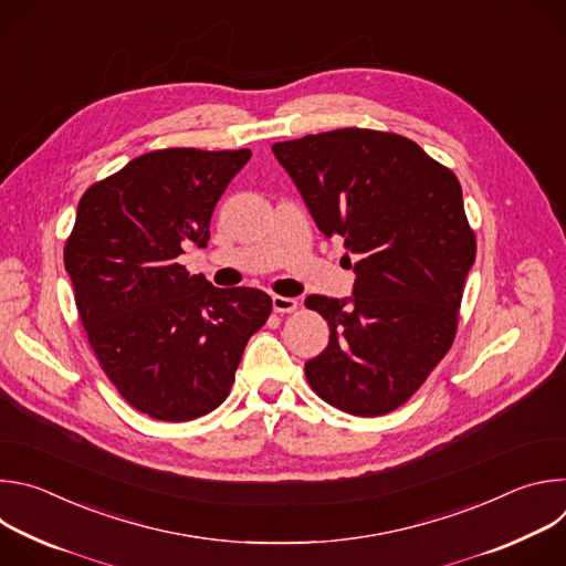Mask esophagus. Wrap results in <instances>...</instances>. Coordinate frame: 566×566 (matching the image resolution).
<instances>
[{"mask_svg":"<svg viewBox=\"0 0 566 566\" xmlns=\"http://www.w3.org/2000/svg\"><path fill=\"white\" fill-rule=\"evenodd\" d=\"M297 308L295 297H284V295H273V311L275 313H293Z\"/></svg>","mask_w":566,"mask_h":566,"instance_id":"34e87169","label":"esophagus"}]
</instances>
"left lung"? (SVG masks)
<instances>
[{"label": "left lung", "instance_id": "1", "mask_svg": "<svg viewBox=\"0 0 566 566\" xmlns=\"http://www.w3.org/2000/svg\"><path fill=\"white\" fill-rule=\"evenodd\" d=\"M315 226L343 237L352 297L308 295L329 345L304 363L329 406L380 417L402 406L448 354L476 241L457 177L415 140L345 127L275 143Z\"/></svg>", "mask_w": 566, "mask_h": 566}]
</instances>
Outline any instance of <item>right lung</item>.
Wrapping results in <instances>:
<instances>
[{
  "mask_svg": "<svg viewBox=\"0 0 566 566\" xmlns=\"http://www.w3.org/2000/svg\"><path fill=\"white\" fill-rule=\"evenodd\" d=\"M251 149H158L94 184L64 247L75 306L120 396L158 421H192L228 396L264 291L217 289L177 262L206 247L210 217Z\"/></svg>",
  "mask_w": 566,
  "mask_h": 566,
  "instance_id": "right-lung-1",
  "label": "right lung"
}]
</instances>
